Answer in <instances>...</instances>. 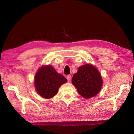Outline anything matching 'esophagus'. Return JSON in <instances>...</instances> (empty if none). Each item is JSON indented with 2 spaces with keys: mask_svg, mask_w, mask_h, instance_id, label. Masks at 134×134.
<instances>
[{
  "mask_svg": "<svg viewBox=\"0 0 134 134\" xmlns=\"http://www.w3.org/2000/svg\"><path fill=\"white\" fill-rule=\"evenodd\" d=\"M66 78H67V79L69 81H70L71 79V76L70 75H68L67 76H66Z\"/></svg>",
  "mask_w": 134,
  "mask_h": 134,
  "instance_id": "1",
  "label": "esophagus"
}]
</instances>
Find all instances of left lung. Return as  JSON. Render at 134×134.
Instances as JSON below:
<instances>
[{"label": "left lung", "mask_w": 134, "mask_h": 134, "mask_svg": "<svg viewBox=\"0 0 134 134\" xmlns=\"http://www.w3.org/2000/svg\"><path fill=\"white\" fill-rule=\"evenodd\" d=\"M72 83L78 93L85 98L97 94L102 85V79L98 71L92 64L82 65L73 75Z\"/></svg>", "instance_id": "1"}]
</instances>
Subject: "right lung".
Masks as SVG:
<instances>
[{
	"mask_svg": "<svg viewBox=\"0 0 134 134\" xmlns=\"http://www.w3.org/2000/svg\"><path fill=\"white\" fill-rule=\"evenodd\" d=\"M67 81V79L57 72L53 67L47 65L37 71L35 84L40 95L45 98H50L56 95L59 87Z\"/></svg>",
	"mask_w": 134,
	"mask_h": 134,
	"instance_id": "right-lung-1",
	"label": "right lung"
}]
</instances>
